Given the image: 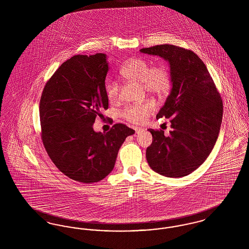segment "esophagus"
Segmentation results:
<instances>
[{
	"instance_id": "1",
	"label": "esophagus",
	"mask_w": 249,
	"mask_h": 249,
	"mask_svg": "<svg viewBox=\"0 0 249 249\" xmlns=\"http://www.w3.org/2000/svg\"><path fill=\"white\" fill-rule=\"evenodd\" d=\"M134 130H135V132H136V133H139V132H140V131H141L142 129L139 128V127H134Z\"/></svg>"
}]
</instances>
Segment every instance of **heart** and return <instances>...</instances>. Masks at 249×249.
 Here are the masks:
<instances>
[{"label":"heart","instance_id":"b5f03b06","mask_svg":"<svg viewBox=\"0 0 249 249\" xmlns=\"http://www.w3.org/2000/svg\"><path fill=\"white\" fill-rule=\"evenodd\" d=\"M119 74L132 82L140 83L143 90L148 93L163 98L172 88V73L163 62H158L150 66V62L142 57H133L125 61L119 67ZM107 99L114 103L119 96V85L117 80L110 79L106 83ZM155 103L146 100L140 104L125 107L121 111V117L133 124H140L154 112Z\"/></svg>","mask_w":249,"mask_h":249}]
</instances>
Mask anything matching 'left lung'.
<instances>
[{
	"instance_id": "obj_1",
	"label": "left lung",
	"mask_w": 249,
	"mask_h": 249,
	"mask_svg": "<svg viewBox=\"0 0 249 249\" xmlns=\"http://www.w3.org/2000/svg\"><path fill=\"white\" fill-rule=\"evenodd\" d=\"M170 63L173 88L157 119H170L169 135L149 129L150 168L166 178H183L204 162L216 142L223 116L220 94L205 64L190 49L174 45L142 48Z\"/></svg>"
}]
</instances>
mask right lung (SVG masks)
Returning a JSON list of instances; mask_svg holds the SVG:
<instances>
[{"label": "right lung", "instance_id": "add662e5", "mask_svg": "<svg viewBox=\"0 0 249 249\" xmlns=\"http://www.w3.org/2000/svg\"><path fill=\"white\" fill-rule=\"evenodd\" d=\"M107 56L75 55L45 85L40 99L41 138L53 163L66 177L94 183L113 170L121 144L134 130L117 123L95 132L96 118L108 108Z\"/></svg>", "mask_w": 249, "mask_h": 249}]
</instances>
